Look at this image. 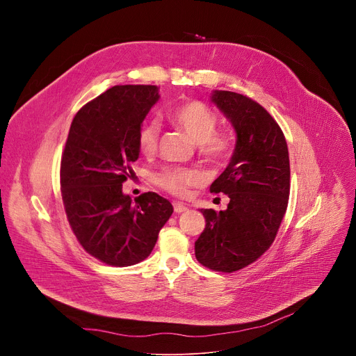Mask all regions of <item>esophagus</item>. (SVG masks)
I'll list each match as a JSON object with an SVG mask.
<instances>
[{"instance_id": "1", "label": "esophagus", "mask_w": 356, "mask_h": 356, "mask_svg": "<svg viewBox=\"0 0 356 356\" xmlns=\"http://www.w3.org/2000/svg\"><path fill=\"white\" fill-rule=\"evenodd\" d=\"M173 209H175V213L177 214L187 211V207L183 204V202H173Z\"/></svg>"}]
</instances>
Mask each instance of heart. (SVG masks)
I'll return each instance as SVG.
<instances>
[{
	"mask_svg": "<svg viewBox=\"0 0 356 356\" xmlns=\"http://www.w3.org/2000/svg\"><path fill=\"white\" fill-rule=\"evenodd\" d=\"M168 118L186 131L197 143L198 155L206 163L221 166L234 150V138L229 132L217 131L218 115L204 103L193 99L186 101L168 113ZM159 125L156 121H147L140 125L136 135V145L142 155L152 156L158 149ZM156 183L173 195L183 197L191 186L200 181V175L191 169L172 168L156 175Z\"/></svg>",
	"mask_w": 356,
	"mask_h": 356,
	"instance_id": "obj_1",
	"label": "heart"
}]
</instances>
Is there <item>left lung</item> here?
Here are the masks:
<instances>
[{
    "mask_svg": "<svg viewBox=\"0 0 356 356\" xmlns=\"http://www.w3.org/2000/svg\"><path fill=\"white\" fill-rule=\"evenodd\" d=\"M211 99L231 121L236 145L210 187L229 197L228 207L201 210L206 228L194 252L202 266L232 273L259 259L276 238L290 194L289 149L280 127L257 101L218 90Z\"/></svg>",
    "mask_w": 356,
    "mask_h": 356,
    "instance_id": "1",
    "label": "left lung"
}]
</instances>
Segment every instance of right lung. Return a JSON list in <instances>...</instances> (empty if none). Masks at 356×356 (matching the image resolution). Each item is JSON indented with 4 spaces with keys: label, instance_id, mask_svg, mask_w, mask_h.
<instances>
[{
    "label": "right lung",
    "instance_id": "1",
    "mask_svg": "<svg viewBox=\"0 0 356 356\" xmlns=\"http://www.w3.org/2000/svg\"><path fill=\"white\" fill-rule=\"evenodd\" d=\"M159 99L156 86H114L74 115L60 162L67 221L79 243L110 266L146 259L173 213L169 200L149 191L132 198L122 183L139 156L138 129Z\"/></svg>",
    "mask_w": 356,
    "mask_h": 356
}]
</instances>
